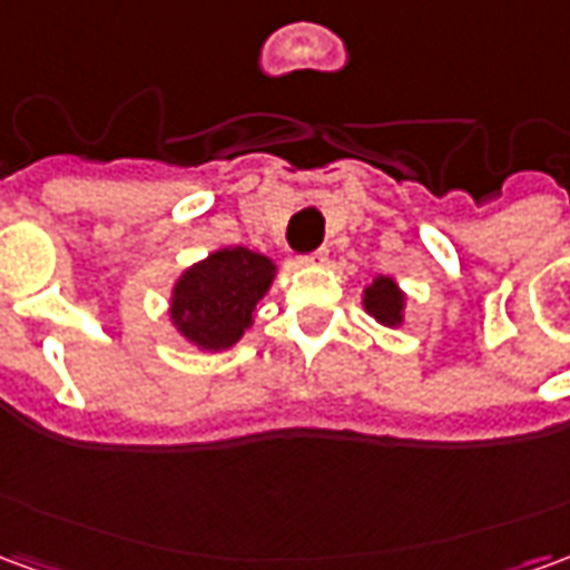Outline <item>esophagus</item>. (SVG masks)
Listing matches in <instances>:
<instances>
[{
  "mask_svg": "<svg viewBox=\"0 0 570 570\" xmlns=\"http://www.w3.org/2000/svg\"><path fill=\"white\" fill-rule=\"evenodd\" d=\"M326 259V253L323 249H314V253H305V256H298V265H321Z\"/></svg>",
  "mask_w": 570,
  "mask_h": 570,
  "instance_id": "1",
  "label": "esophagus"
}]
</instances>
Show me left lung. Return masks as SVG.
Masks as SVG:
<instances>
[{"mask_svg":"<svg viewBox=\"0 0 570 570\" xmlns=\"http://www.w3.org/2000/svg\"><path fill=\"white\" fill-rule=\"evenodd\" d=\"M366 311H370L375 321L387 323V326L400 323V314H403V293L396 289V284L391 277H379V281L366 289Z\"/></svg>","mask_w":570,"mask_h":570,"instance_id":"1","label":"left lung"}]
</instances>
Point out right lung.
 Listing matches in <instances>:
<instances>
[{
	"mask_svg": "<svg viewBox=\"0 0 570 570\" xmlns=\"http://www.w3.org/2000/svg\"><path fill=\"white\" fill-rule=\"evenodd\" d=\"M274 265L247 247L213 253L188 268L174 289V314L179 333L207 351L232 347L253 323L256 302L272 286Z\"/></svg>",
	"mask_w": 570,
	"mask_h": 570,
	"instance_id": "obj_1",
	"label": "right lung"
}]
</instances>
